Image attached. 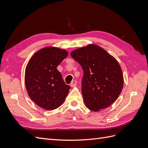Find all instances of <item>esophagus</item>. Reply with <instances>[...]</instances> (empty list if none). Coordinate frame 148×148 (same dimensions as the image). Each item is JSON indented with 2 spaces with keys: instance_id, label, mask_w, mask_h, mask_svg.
<instances>
[{
  "instance_id": "1",
  "label": "esophagus",
  "mask_w": 148,
  "mask_h": 148,
  "mask_svg": "<svg viewBox=\"0 0 148 148\" xmlns=\"http://www.w3.org/2000/svg\"><path fill=\"white\" fill-rule=\"evenodd\" d=\"M77 81L74 80V81H72V82H71V83H70V86L71 87H75L76 86H77Z\"/></svg>"
}]
</instances>
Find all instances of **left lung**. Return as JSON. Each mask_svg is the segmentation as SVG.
<instances>
[{"label":"left lung","instance_id":"8db88e82","mask_svg":"<svg viewBox=\"0 0 148 148\" xmlns=\"http://www.w3.org/2000/svg\"><path fill=\"white\" fill-rule=\"evenodd\" d=\"M70 55L83 70L82 92L88 109L99 112L117 100L123 89V77L112 56L92 44L75 49Z\"/></svg>","mask_w":148,"mask_h":148}]
</instances>
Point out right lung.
<instances>
[{"mask_svg":"<svg viewBox=\"0 0 148 148\" xmlns=\"http://www.w3.org/2000/svg\"><path fill=\"white\" fill-rule=\"evenodd\" d=\"M68 54L65 49L44 47L31 57L26 66L25 83L28 96L44 109L58 108L68 95L70 86L65 83L57 69Z\"/></svg>","mask_w":148,"mask_h":148,"instance_id":"obj_1","label":"right lung"}]
</instances>
